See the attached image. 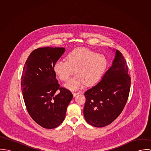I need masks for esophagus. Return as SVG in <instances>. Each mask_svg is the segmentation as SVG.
<instances>
[{"label":"esophagus","instance_id":"34e87169","mask_svg":"<svg viewBox=\"0 0 151 151\" xmlns=\"http://www.w3.org/2000/svg\"><path fill=\"white\" fill-rule=\"evenodd\" d=\"M79 93H80L79 92H73V96H74V97H75L76 95H78Z\"/></svg>","mask_w":151,"mask_h":151}]
</instances>
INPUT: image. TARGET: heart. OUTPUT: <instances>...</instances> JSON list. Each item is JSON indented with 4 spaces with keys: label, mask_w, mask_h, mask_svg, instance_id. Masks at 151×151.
<instances>
[{
    "label": "heart",
    "mask_w": 151,
    "mask_h": 151,
    "mask_svg": "<svg viewBox=\"0 0 151 151\" xmlns=\"http://www.w3.org/2000/svg\"><path fill=\"white\" fill-rule=\"evenodd\" d=\"M107 64L105 57L86 48L80 47L70 52L67 60H58L53 65V71L59 78L67 81L73 74H75L65 86L71 91L96 83L103 74Z\"/></svg>",
    "instance_id": "b5f03b06"
}]
</instances>
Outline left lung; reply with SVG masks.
Listing matches in <instances>:
<instances>
[{
    "mask_svg": "<svg viewBox=\"0 0 151 151\" xmlns=\"http://www.w3.org/2000/svg\"><path fill=\"white\" fill-rule=\"evenodd\" d=\"M115 53L112 65L102 80L84 93V117L94 127L111 123L120 114L129 98L131 78L128 67L122 53L118 50Z\"/></svg>",
    "mask_w": 151,
    "mask_h": 151,
    "instance_id": "left-lung-1",
    "label": "left lung"
}]
</instances>
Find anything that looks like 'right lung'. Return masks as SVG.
Wrapping results in <instances>:
<instances>
[{"mask_svg": "<svg viewBox=\"0 0 151 151\" xmlns=\"http://www.w3.org/2000/svg\"><path fill=\"white\" fill-rule=\"evenodd\" d=\"M65 51V47L35 49L23 68L21 86L27 110L37 124L47 129H55L62 123L73 98L69 90L60 87L53 71L55 63ZM58 89L60 93L56 94Z\"/></svg>", "mask_w": 151, "mask_h": 151, "instance_id": "1", "label": "right lung"}]
</instances>
